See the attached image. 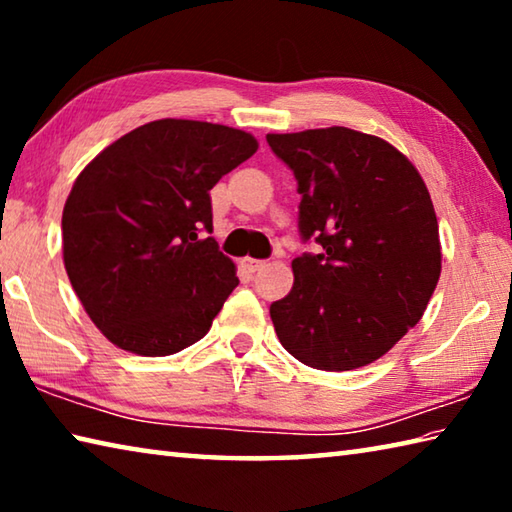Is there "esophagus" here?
<instances>
[{"label":"esophagus","instance_id":"1","mask_svg":"<svg viewBox=\"0 0 512 512\" xmlns=\"http://www.w3.org/2000/svg\"><path fill=\"white\" fill-rule=\"evenodd\" d=\"M241 266H244L248 273H255V271H259V268H264V266H266V262H264V259L244 257V259H241Z\"/></svg>","mask_w":512,"mask_h":512}]
</instances>
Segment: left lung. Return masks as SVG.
I'll return each mask as SVG.
<instances>
[{
  "label": "left lung",
  "instance_id": "1",
  "mask_svg": "<svg viewBox=\"0 0 512 512\" xmlns=\"http://www.w3.org/2000/svg\"><path fill=\"white\" fill-rule=\"evenodd\" d=\"M298 180L293 289L271 305L275 334L305 366L343 372L379 357L418 325L440 277L427 185L375 135L332 126L266 135Z\"/></svg>",
  "mask_w": 512,
  "mask_h": 512
}]
</instances>
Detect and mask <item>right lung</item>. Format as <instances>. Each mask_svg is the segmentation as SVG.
<instances>
[{
	"label": "right lung",
	"mask_w": 512,
	"mask_h": 512,
	"mask_svg": "<svg viewBox=\"0 0 512 512\" xmlns=\"http://www.w3.org/2000/svg\"><path fill=\"white\" fill-rule=\"evenodd\" d=\"M257 151L253 135L158 119L76 178L63 210L69 282L103 336L142 357L201 341L239 284L212 232L210 189Z\"/></svg>",
	"instance_id": "1"
}]
</instances>
